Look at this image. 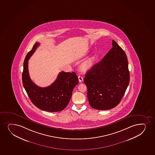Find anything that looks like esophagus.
Returning a JSON list of instances; mask_svg holds the SVG:
<instances>
[{
    "label": "esophagus",
    "instance_id": "esophagus-1",
    "mask_svg": "<svg viewBox=\"0 0 155 155\" xmlns=\"http://www.w3.org/2000/svg\"><path fill=\"white\" fill-rule=\"evenodd\" d=\"M78 79H79V81L80 82H82V81H83V80H84V79H83V78H82V77L81 76H80V75H79L78 76Z\"/></svg>",
    "mask_w": 155,
    "mask_h": 155
}]
</instances>
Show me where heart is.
<instances>
[{"mask_svg":"<svg viewBox=\"0 0 155 155\" xmlns=\"http://www.w3.org/2000/svg\"><path fill=\"white\" fill-rule=\"evenodd\" d=\"M94 60L95 58L94 57H90V58L87 59L86 61H84L82 63V65H81L82 69L84 71H87V70L90 69L93 65Z\"/></svg>","mask_w":155,"mask_h":155,"instance_id":"b5f03b06","label":"heart"}]
</instances>
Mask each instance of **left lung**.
<instances>
[{
	"label": "left lung",
	"instance_id": "left-lung-1",
	"mask_svg": "<svg viewBox=\"0 0 155 155\" xmlns=\"http://www.w3.org/2000/svg\"><path fill=\"white\" fill-rule=\"evenodd\" d=\"M113 47L100 62L86 73L90 105L94 109L108 110L118 105L130 82L127 57L115 40Z\"/></svg>",
	"mask_w": 155,
	"mask_h": 155
}]
</instances>
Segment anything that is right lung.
<instances>
[{"label": "right lung", "instance_id": "add662e5", "mask_svg": "<svg viewBox=\"0 0 155 155\" xmlns=\"http://www.w3.org/2000/svg\"><path fill=\"white\" fill-rule=\"evenodd\" d=\"M39 45L37 42L26 56L22 73L23 84L30 100L37 107L49 112L62 111L69 103L73 89L78 83V77L73 71H61L50 86L41 87L35 84L29 77L28 61Z\"/></svg>", "mask_w": 155, "mask_h": 155}]
</instances>
